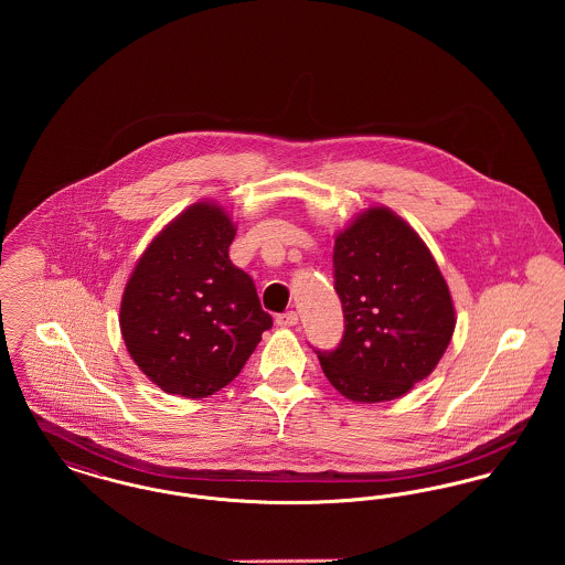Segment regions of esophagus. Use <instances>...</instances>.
<instances>
[{
  "label": "esophagus",
  "mask_w": 565,
  "mask_h": 565,
  "mask_svg": "<svg viewBox=\"0 0 565 565\" xmlns=\"http://www.w3.org/2000/svg\"><path fill=\"white\" fill-rule=\"evenodd\" d=\"M275 323H277V326H281V328H290V326H296V323H298V313H296V311H286V313H279V316L275 318Z\"/></svg>",
  "instance_id": "obj_1"
}]
</instances>
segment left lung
Segmentation results:
<instances>
[{
  "instance_id": "left-lung-1",
  "label": "left lung",
  "mask_w": 565,
  "mask_h": 565,
  "mask_svg": "<svg viewBox=\"0 0 565 565\" xmlns=\"http://www.w3.org/2000/svg\"><path fill=\"white\" fill-rule=\"evenodd\" d=\"M334 290L345 332L316 351L323 375L353 403L401 398L449 348L456 309L428 245L387 207H369L334 239Z\"/></svg>"
}]
</instances>
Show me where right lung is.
I'll return each mask as SVG.
<instances>
[{
  "instance_id": "1",
  "label": "right lung",
  "mask_w": 565,
  "mask_h": 565,
  "mask_svg": "<svg viewBox=\"0 0 565 565\" xmlns=\"http://www.w3.org/2000/svg\"><path fill=\"white\" fill-rule=\"evenodd\" d=\"M235 233L224 207L199 201L152 239L125 286V345L167 394L212 396L273 326L252 277L228 258Z\"/></svg>"
}]
</instances>
